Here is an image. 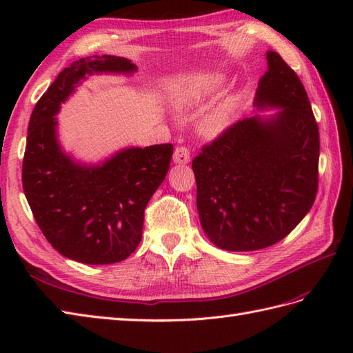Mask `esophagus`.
<instances>
[{"instance_id": "34e87169", "label": "esophagus", "mask_w": 353, "mask_h": 353, "mask_svg": "<svg viewBox=\"0 0 353 353\" xmlns=\"http://www.w3.org/2000/svg\"><path fill=\"white\" fill-rule=\"evenodd\" d=\"M172 161H174V163H179V165L188 163L191 161L190 150L186 147H177L174 150V154H172Z\"/></svg>"}]
</instances>
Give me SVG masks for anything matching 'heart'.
I'll use <instances>...</instances> for the list:
<instances>
[{"instance_id":"obj_1","label":"heart","mask_w":353,"mask_h":353,"mask_svg":"<svg viewBox=\"0 0 353 353\" xmlns=\"http://www.w3.org/2000/svg\"><path fill=\"white\" fill-rule=\"evenodd\" d=\"M224 88V79L221 76L205 77L200 80H194L192 83L185 86L182 92L177 97V104L183 108L196 106V104L203 103L212 99ZM235 115V101L232 99L224 100L216 104L212 109H209L206 114L201 117L199 127L200 132L206 137H219L224 130L229 129V125L234 121Z\"/></svg>"}]
</instances>
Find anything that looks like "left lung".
Masks as SVG:
<instances>
[{"label":"left lung","instance_id":"obj_1","mask_svg":"<svg viewBox=\"0 0 353 353\" xmlns=\"http://www.w3.org/2000/svg\"><path fill=\"white\" fill-rule=\"evenodd\" d=\"M258 81V112L221 133L194 157L197 211L219 249L252 252L279 243L316 200L319 127L297 74L267 51Z\"/></svg>","mask_w":353,"mask_h":353}]
</instances>
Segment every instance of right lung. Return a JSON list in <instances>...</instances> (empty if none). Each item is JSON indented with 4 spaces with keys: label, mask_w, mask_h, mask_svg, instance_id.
<instances>
[{
    "label": "right lung",
    "mask_w": 353,
    "mask_h": 353,
    "mask_svg": "<svg viewBox=\"0 0 353 353\" xmlns=\"http://www.w3.org/2000/svg\"><path fill=\"white\" fill-rule=\"evenodd\" d=\"M137 70L125 57L79 59L59 74L30 117L22 188L48 243L81 264H114L134 252L144 209L167 176L172 145L125 147L86 163L63 150L56 115L89 76H132Z\"/></svg>",
    "instance_id": "1"
}]
</instances>
